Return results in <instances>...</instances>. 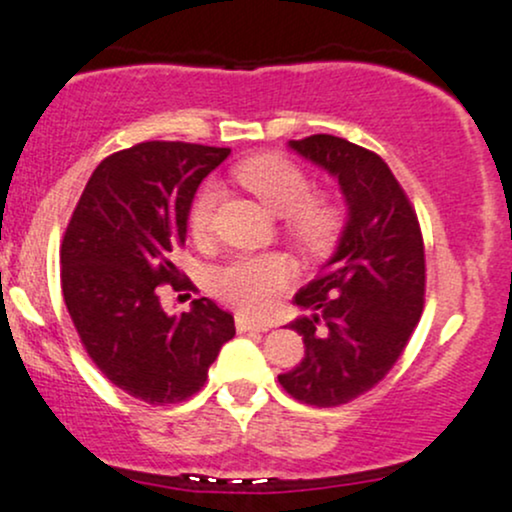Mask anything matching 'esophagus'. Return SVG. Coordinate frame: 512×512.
<instances>
[{
  "instance_id": "1",
  "label": "esophagus",
  "mask_w": 512,
  "mask_h": 512,
  "mask_svg": "<svg viewBox=\"0 0 512 512\" xmlns=\"http://www.w3.org/2000/svg\"><path fill=\"white\" fill-rule=\"evenodd\" d=\"M235 328H238L240 333H252V330H255V333H265V330H269V325L255 323V320H250V318H245V316H238V318H235Z\"/></svg>"
}]
</instances>
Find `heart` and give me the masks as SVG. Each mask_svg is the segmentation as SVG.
<instances>
[{
  "instance_id": "obj_1",
  "label": "heart",
  "mask_w": 512,
  "mask_h": 512,
  "mask_svg": "<svg viewBox=\"0 0 512 512\" xmlns=\"http://www.w3.org/2000/svg\"><path fill=\"white\" fill-rule=\"evenodd\" d=\"M240 179L245 187L260 196L265 204L277 211H294V228L303 240L318 243L333 228V211L328 206L306 201L311 192V182L301 167L286 157H257L240 167ZM221 187L209 182L196 196L189 226L196 238H206L213 228ZM294 265L286 255L269 252V255L238 257L216 274V289L223 299L238 306L240 311L262 316L272 308V296L291 279Z\"/></svg>"
}]
</instances>
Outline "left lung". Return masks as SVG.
I'll use <instances>...</instances> for the list:
<instances>
[{"label":"left lung","mask_w":512,"mask_h":512,"mask_svg":"<svg viewBox=\"0 0 512 512\" xmlns=\"http://www.w3.org/2000/svg\"><path fill=\"white\" fill-rule=\"evenodd\" d=\"M286 148L328 172L347 206L333 255L294 303L306 355L279 374L286 393L318 408L340 406L379 384L423 313L425 250L418 218L379 155L345 138L311 136Z\"/></svg>","instance_id":"left-lung-1"}]
</instances>
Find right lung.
<instances>
[{"label": "right lung", "instance_id": "right-lung-1", "mask_svg": "<svg viewBox=\"0 0 512 512\" xmlns=\"http://www.w3.org/2000/svg\"><path fill=\"white\" fill-rule=\"evenodd\" d=\"M228 148L140 143L92 172L67 226L63 296L84 350L114 386L165 406L204 386L235 320L211 299L189 313L160 306L157 286L179 279L172 257L187 240L194 194Z\"/></svg>", "mask_w": 512, "mask_h": 512}]
</instances>
